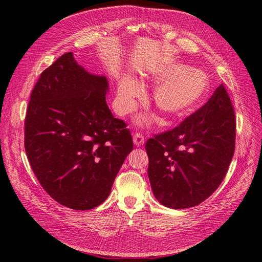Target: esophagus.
<instances>
[{"mask_svg": "<svg viewBox=\"0 0 262 262\" xmlns=\"http://www.w3.org/2000/svg\"><path fill=\"white\" fill-rule=\"evenodd\" d=\"M133 143H134V145H137V146H141V145H143L144 144V137L142 136L141 133H134V136H133Z\"/></svg>", "mask_w": 262, "mask_h": 262, "instance_id": "obj_1", "label": "esophagus"}]
</instances>
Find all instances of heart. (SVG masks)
I'll return each instance as SVG.
<instances>
[{
	"mask_svg": "<svg viewBox=\"0 0 262 262\" xmlns=\"http://www.w3.org/2000/svg\"><path fill=\"white\" fill-rule=\"evenodd\" d=\"M153 80L160 85L153 95V102L164 115L166 121L181 120L199 109L207 98L210 83L203 71L190 69L181 63L158 69ZM142 95L139 83L124 76L118 85V108L128 113L136 105V99Z\"/></svg>",
	"mask_w": 262,
	"mask_h": 262,
	"instance_id": "b5f03b06",
	"label": "heart"
}]
</instances>
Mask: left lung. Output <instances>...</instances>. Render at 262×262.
<instances>
[{"label":"left lung","mask_w":262,"mask_h":262,"mask_svg":"<svg viewBox=\"0 0 262 262\" xmlns=\"http://www.w3.org/2000/svg\"><path fill=\"white\" fill-rule=\"evenodd\" d=\"M236 119L223 84L172 130L147 140V175L158 202L192 208L223 181L235 150Z\"/></svg>","instance_id":"left-lung-1"}]
</instances>
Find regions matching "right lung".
I'll use <instances>...</instances> for the list:
<instances>
[{
    "mask_svg": "<svg viewBox=\"0 0 262 262\" xmlns=\"http://www.w3.org/2000/svg\"><path fill=\"white\" fill-rule=\"evenodd\" d=\"M106 76L94 75L68 52L40 74L25 118L31 169L53 200L73 210L104 202L133 149L124 121L106 102Z\"/></svg>",
    "mask_w": 262,
    "mask_h": 262,
    "instance_id": "right-lung-1",
    "label": "right lung"
}]
</instances>
